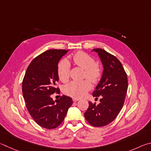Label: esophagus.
Returning <instances> with one entry per match:
<instances>
[{"mask_svg":"<svg viewBox=\"0 0 151 151\" xmlns=\"http://www.w3.org/2000/svg\"><path fill=\"white\" fill-rule=\"evenodd\" d=\"M79 100H80V99H79V98H76V97H73V102H76V101H79Z\"/></svg>","mask_w":151,"mask_h":151,"instance_id":"1","label":"esophagus"}]
</instances>
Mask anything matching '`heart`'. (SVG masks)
<instances>
[{
  "label": "heart",
  "mask_w": 151,
  "mask_h": 151,
  "mask_svg": "<svg viewBox=\"0 0 151 151\" xmlns=\"http://www.w3.org/2000/svg\"><path fill=\"white\" fill-rule=\"evenodd\" d=\"M71 60L75 65L84 69L83 77L89 79L91 82L96 83L101 75L99 65L95 63V60L87 53L79 51L71 56ZM70 63L68 60L63 59L58 63L57 73L60 80L63 83L70 79ZM91 88L90 81L85 80L81 81H73L63 87V91L65 94L73 97H81Z\"/></svg>",
  "instance_id": "1"
}]
</instances>
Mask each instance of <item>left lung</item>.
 <instances>
[{
    "label": "left lung",
    "mask_w": 151,
    "mask_h": 151,
    "mask_svg": "<svg viewBox=\"0 0 151 151\" xmlns=\"http://www.w3.org/2000/svg\"><path fill=\"white\" fill-rule=\"evenodd\" d=\"M93 51L98 54L104 67L102 77L93 92V97L101 99L98 105L89 102L84 117L91 125L104 127L111 123L122 109L128 88L127 76L114 55L101 48Z\"/></svg>",
    "instance_id": "left-lung-1"
}]
</instances>
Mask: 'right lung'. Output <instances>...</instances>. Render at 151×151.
Wrapping results in <instances>:
<instances>
[{
    "label": "right lung",
    "mask_w": 151,
    "mask_h": 151,
    "mask_svg": "<svg viewBox=\"0 0 151 151\" xmlns=\"http://www.w3.org/2000/svg\"><path fill=\"white\" fill-rule=\"evenodd\" d=\"M69 50H49L32 61L22 81V94L26 106L35 122L45 129L58 127L64 120L73 104L70 97L63 95L53 100L51 95L59 93L55 88L59 81L57 67L60 60Z\"/></svg>",
    "instance_id": "1"
}]
</instances>
